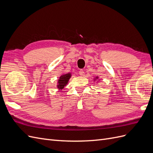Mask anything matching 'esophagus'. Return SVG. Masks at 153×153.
I'll use <instances>...</instances> for the list:
<instances>
[{
	"instance_id": "esophagus-1",
	"label": "esophagus",
	"mask_w": 153,
	"mask_h": 153,
	"mask_svg": "<svg viewBox=\"0 0 153 153\" xmlns=\"http://www.w3.org/2000/svg\"><path fill=\"white\" fill-rule=\"evenodd\" d=\"M84 74H85L84 71H83L82 69H80V70L79 71V75H80V76H84Z\"/></svg>"
}]
</instances>
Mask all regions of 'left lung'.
Segmentation results:
<instances>
[{
  "mask_svg": "<svg viewBox=\"0 0 153 153\" xmlns=\"http://www.w3.org/2000/svg\"><path fill=\"white\" fill-rule=\"evenodd\" d=\"M96 78H97V77H96Z\"/></svg>",
  "mask_w": 153,
  "mask_h": 153,
  "instance_id": "1",
  "label": "left lung"
}]
</instances>
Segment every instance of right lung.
I'll list each match as a JSON object with an SVG mask.
<instances>
[{
    "instance_id": "right-lung-1",
    "label": "right lung",
    "mask_w": 153,
    "mask_h": 153,
    "mask_svg": "<svg viewBox=\"0 0 153 153\" xmlns=\"http://www.w3.org/2000/svg\"><path fill=\"white\" fill-rule=\"evenodd\" d=\"M71 76V75L70 73H67V74H65V75H62L61 77H60L59 80L58 81V85H57L58 89H62L64 87V86H66V84H68L69 79L70 78Z\"/></svg>"
}]
</instances>
